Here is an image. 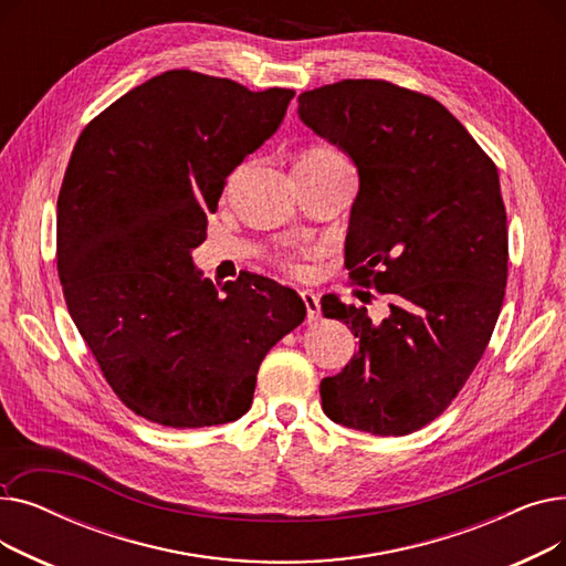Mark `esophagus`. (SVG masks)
Wrapping results in <instances>:
<instances>
[{"instance_id":"esophagus-1","label":"esophagus","mask_w":566,"mask_h":566,"mask_svg":"<svg viewBox=\"0 0 566 566\" xmlns=\"http://www.w3.org/2000/svg\"><path fill=\"white\" fill-rule=\"evenodd\" d=\"M301 298H303V303H305V307H307V321H310V323L318 321V316H321L318 295H316L314 291H301Z\"/></svg>"}]
</instances>
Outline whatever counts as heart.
Returning <instances> with one entry per match:
<instances>
[{
  "label": "heart",
  "instance_id": "heart-1",
  "mask_svg": "<svg viewBox=\"0 0 566 566\" xmlns=\"http://www.w3.org/2000/svg\"><path fill=\"white\" fill-rule=\"evenodd\" d=\"M339 160H344V158L335 151V148H331V146H312L301 156L298 163H339ZM293 271L301 273V265H293Z\"/></svg>",
  "mask_w": 566,
  "mask_h": 566
}]
</instances>
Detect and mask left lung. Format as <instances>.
<instances>
[{
  "label": "left lung",
  "mask_w": 566,
  "mask_h": 566,
  "mask_svg": "<svg viewBox=\"0 0 566 566\" xmlns=\"http://www.w3.org/2000/svg\"><path fill=\"white\" fill-rule=\"evenodd\" d=\"M301 122L360 176L346 233L350 277L392 293L390 314L321 298L358 353L321 380L323 412L374 436H406L452 403L478 367L507 286V213L480 144L438 101L382 80L298 96Z\"/></svg>",
  "instance_id": "left-lung-1"
}]
</instances>
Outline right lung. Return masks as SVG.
I'll list each match as a JSON object with an SVG mask.
<instances>
[{"mask_svg":"<svg viewBox=\"0 0 566 566\" xmlns=\"http://www.w3.org/2000/svg\"><path fill=\"white\" fill-rule=\"evenodd\" d=\"M293 88L167 71L88 124L56 199V268L73 323L116 392L171 429L250 410L256 371L307 310L261 275L218 289L192 261L227 176L275 135Z\"/></svg>","mask_w":566,"mask_h":566,"instance_id":"1","label":"right lung"}]
</instances>
